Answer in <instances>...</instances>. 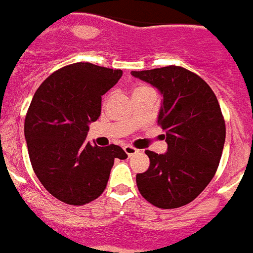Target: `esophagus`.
<instances>
[{
	"label": "esophagus",
	"instance_id": "1",
	"mask_svg": "<svg viewBox=\"0 0 253 253\" xmlns=\"http://www.w3.org/2000/svg\"><path fill=\"white\" fill-rule=\"evenodd\" d=\"M123 149H125V152H126V155L128 156V157L132 155H135V153H137L136 148L131 147V145H125V148H123Z\"/></svg>",
	"mask_w": 253,
	"mask_h": 253
}]
</instances>
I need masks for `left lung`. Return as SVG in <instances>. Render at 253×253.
<instances>
[{
	"label": "left lung",
	"instance_id": "left-lung-1",
	"mask_svg": "<svg viewBox=\"0 0 253 253\" xmlns=\"http://www.w3.org/2000/svg\"><path fill=\"white\" fill-rule=\"evenodd\" d=\"M159 89L157 123L168 151H145L147 171L136 174L141 196L162 209L179 208L198 198L214 176L226 128L214 92L199 75L179 66L131 71Z\"/></svg>",
	"mask_w": 253,
	"mask_h": 253
}]
</instances>
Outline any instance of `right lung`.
Instances as JSON below:
<instances>
[{
  "label": "right lung",
  "mask_w": 253,
  "mask_h": 253,
  "mask_svg": "<svg viewBox=\"0 0 253 253\" xmlns=\"http://www.w3.org/2000/svg\"><path fill=\"white\" fill-rule=\"evenodd\" d=\"M122 77V70L78 62L42 82L24 122L31 164L41 184L55 199L83 205L105 190L114 160L127 159L118 145L85 141L89 123L101 114V96Z\"/></svg>",
  "instance_id": "add662e5"
}]
</instances>
